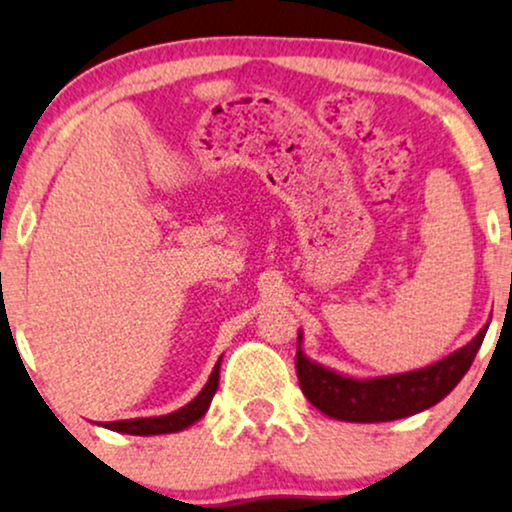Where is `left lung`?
Returning a JSON list of instances; mask_svg holds the SVG:
<instances>
[{"mask_svg":"<svg viewBox=\"0 0 512 512\" xmlns=\"http://www.w3.org/2000/svg\"><path fill=\"white\" fill-rule=\"evenodd\" d=\"M487 328L489 326H484L468 345L435 364L418 368V371L378 375V378H354V375L338 373L321 366L319 361H312L304 354L300 331L295 357L297 380H300L304 397L335 420L385 423V420L409 418L413 413L435 406L461 383L487 335Z\"/></svg>","mask_w":512,"mask_h":512,"instance_id":"obj_1","label":"left lung"}]
</instances>
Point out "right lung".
Listing matches in <instances>:
<instances>
[{
  "mask_svg": "<svg viewBox=\"0 0 512 512\" xmlns=\"http://www.w3.org/2000/svg\"><path fill=\"white\" fill-rule=\"evenodd\" d=\"M219 366H222V357L212 368L208 383L193 397L189 404L181 406V409L167 413V416H153V418H129V420H113V423H103V428L122 432V435H139V437H151V435H170V432H181L189 425L196 423L208 413L210 401L215 397L219 387Z\"/></svg>",
  "mask_w": 512,
  "mask_h": 512,
  "instance_id": "right-lung-1",
  "label": "right lung"
}]
</instances>
